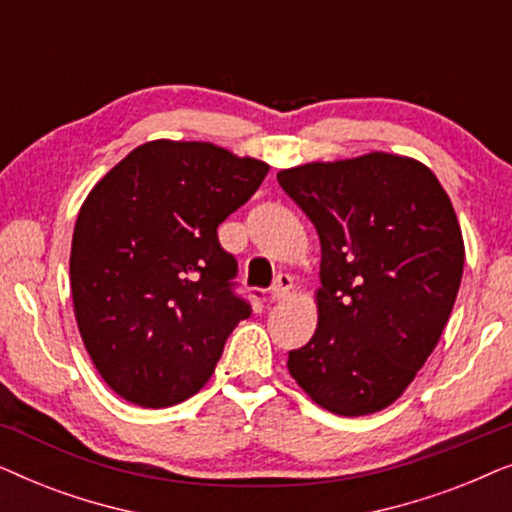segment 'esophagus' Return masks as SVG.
Segmentation results:
<instances>
[{
	"mask_svg": "<svg viewBox=\"0 0 512 512\" xmlns=\"http://www.w3.org/2000/svg\"><path fill=\"white\" fill-rule=\"evenodd\" d=\"M293 289V277L291 275H277L275 282L270 286V300H284Z\"/></svg>",
	"mask_w": 512,
	"mask_h": 512,
	"instance_id": "34e87169",
	"label": "esophagus"
}]
</instances>
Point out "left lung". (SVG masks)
Returning a JSON list of instances; mask_svg holds the SVG:
<instances>
[{
	"mask_svg": "<svg viewBox=\"0 0 512 512\" xmlns=\"http://www.w3.org/2000/svg\"><path fill=\"white\" fill-rule=\"evenodd\" d=\"M310 216L321 265L317 331L289 352V373L342 417L401 398L436 349L464 272V237L429 167L373 151L277 172Z\"/></svg>",
	"mask_w": 512,
	"mask_h": 512,
	"instance_id": "obj_1",
	"label": "left lung"
}]
</instances>
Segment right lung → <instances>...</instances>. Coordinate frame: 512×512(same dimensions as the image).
<instances>
[{"mask_svg": "<svg viewBox=\"0 0 512 512\" xmlns=\"http://www.w3.org/2000/svg\"><path fill=\"white\" fill-rule=\"evenodd\" d=\"M268 170L209 142L153 139L83 200L69 254L74 317L97 373L125 401L170 408L212 377L251 314L216 228Z\"/></svg>", "mask_w": 512, "mask_h": 512, "instance_id": "right-lung-1", "label": "right lung"}]
</instances>
